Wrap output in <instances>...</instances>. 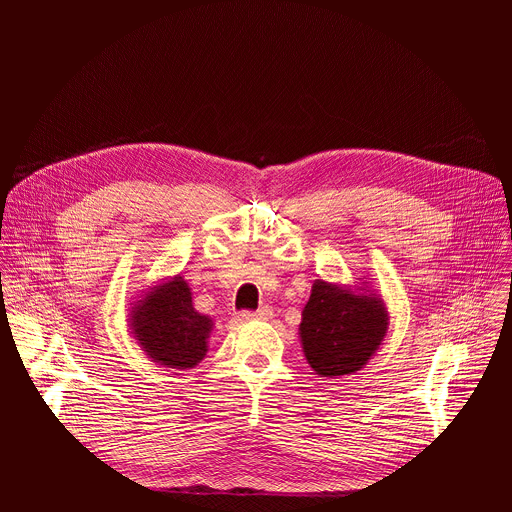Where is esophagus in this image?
Wrapping results in <instances>:
<instances>
[{"label": "esophagus", "instance_id": "obj_1", "mask_svg": "<svg viewBox=\"0 0 512 512\" xmlns=\"http://www.w3.org/2000/svg\"><path fill=\"white\" fill-rule=\"evenodd\" d=\"M273 318V308L263 306L257 312H243V320H271Z\"/></svg>", "mask_w": 512, "mask_h": 512}]
</instances>
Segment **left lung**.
Listing matches in <instances>:
<instances>
[{
    "label": "left lung",
    "mask_w": 512,
    "mask_h": 512,
    "mask_svg": "<svg viewBox=\"0 0 512 512\" xmlns=\"http://www.w3.org/2000/svg\"><path fill=\"white\" fill-rule=\"evenodd\" d=\"M387 332L389 312L377 291L326 279L312 283L302 310L300 342L316 375L338 379L360 371L381 348Z\"/></svg>",
    "instance_id": "1"
}]
</instances>
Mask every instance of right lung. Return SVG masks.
<instances>
[{
    "instance_id": "add662e5",
    "label": "right lung",
    "mask_w": 512,
    "mask_h": 512,
    "mask_svg": "<svg viewBox=\"0 0 512 512\" xmlns=\"http://www.w3.org/2000/svg\"><path fill=\"white\" fill-rule=\"evenodd\" d=\"M129 306V330L135 342L160 367L194 369L206 356L214 322L196 312L190 285L182 275L166 277Z\"/></svg>"
}]
</instances>
